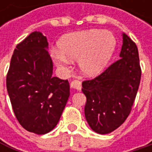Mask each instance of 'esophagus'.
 Instances as JSON below:
<instances>
[{
	"mask_svg": "<svg viewBox=\"0 0 152 152\" xmlns=\"http://www.w3.org/2000/svg\"><path fill=\"white\" fill-rule=\"evenodd\" d=\"M70 86L71 88L73 89H76L77 91H80L82 89V83L78 80H73L70 83Z\"/></svg>",
	"mask_w": 152,
	"mask_h": 152,
	"instance_id": "34e87169",
	"label": "esophagus"
}]
</instances>
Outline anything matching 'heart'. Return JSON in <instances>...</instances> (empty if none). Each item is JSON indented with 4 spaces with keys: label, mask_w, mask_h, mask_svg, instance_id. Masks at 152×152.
Here are the masks:
<instances>
[{
    "label": "heart",
    "mask_w": 152,
    "mask_h": 152,
    "mask_svg": "<svg viewBox=\"0 0 152 152\" xmlns=\"http://www.w3.org/2000/svg\"><path fill=\"white\" fill-rule=\"evenodd\" d=\"M115 46V38L110 31H83L63 36L59 42L60 50H53L52 55L55 63L62 69L69 64V59H78L82 72L88 76H95L105 69Z\"/></svg>",
    "instance_id": "heart-1"
}]
</instances>
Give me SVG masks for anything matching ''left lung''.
<instances>
[{"instance_id":"obj_1","label":"left lung","mask_w":152,"mask_h":152,"mask_svg":"<svg viewBox=\"0 0 152 152\" xmlns=\"http://www.w3.org/2000/svg\"><path fill=\"white\" fill-rule=\"evenodd\" d=\"M120 59L104 72L83 82L86 96L84 114L92 130L108 134L118 129L129 115L141 80V67L136 43L122 34Z\"/></svg>"}]
</instances>
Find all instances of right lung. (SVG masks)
Wrapping results in <instances>:
<instances>
[{
	"mask_svg": "<svg viewBox=\"0 0 152 152\" xmlns=\"http://www.w3.org/2000/svg\"><path fill=\"white\" fill-rule=\"evenodd\" d=\"M48 43L39 31L20 42L11 57L6 84L14 113L29 132L44 135L57 125L69 97V83L52 76Z\"/></svg>",
	"mask_w": 152,
	"mask_h": 152,
	"instance_id": "obj_1",
	"label": "right lung"
}]
</instances>
